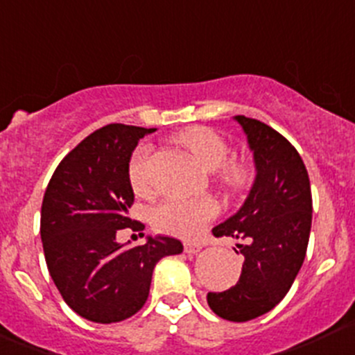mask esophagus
<instances>
[{
    "mask_svg": "<svg viewBox=\"0 0 355 355\" xmlns=\"http://www.w3.org/2000/svg\"><path fill=\"white\" fill-rule=\"evenodd\" d=\"M200 250H202V246H200L198 243H193V241H186L184 243V253L196 254Z\"/></svg>",
    "mask_w": 355,
    "mask_h": 355,
    "instance_id": "esophagus-1",
    "label": "esophagus"
}]
</instances>
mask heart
I'll use <instances>...</instances> for the list:
<instances>
[{
    "label": "heart",
    "instance_id": "heart-1",
    "mask_svg": "<svg viewBox=\"0 0 355 355\" xmlns=\"http://www.w3.org/2000/svg\"><path fill=\"white\" fill-rule=\"evenodd\" d=\"M179 145L186 148L207 171H217L222 165V181L232 189H241L250 181V169L244 164L231 162L229 145L217 131L205 126H193L178 135ZM148 160L150 150L140 147L133 153L128 166L131 188L137 193L148 191ZM218 214V205L214 198H166L152 210V222L157 229L181 237L196 236L208 220Z\"/></svg>",
    "mask_w": 355,
    "mask_h": 355
}]
</instances>
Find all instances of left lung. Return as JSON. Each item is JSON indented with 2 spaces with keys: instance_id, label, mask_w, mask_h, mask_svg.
I'll return each mask as SVG.
<instances>
[{
  "instance_id": "1",
  "label": "left lung",
  "mask_w": 355,
  "mask_h": 355,
  "mask_svg": "<svg viewBox=\"0 0 355 355\" xmlns=\"http://www.w3.org/2000/svg\"><path fill=\"white\" fill-rule=\"evenodd\" d=\"M253 153L254 181L239 210L211 229L214 236L244 239L237 284L208 292L217 316L250 321L272 311L297 277L311 232L313 200L308 171L297 150L268 124L234 116ZM237 253V251H236Z\"/></svg>"
}]
</instances>
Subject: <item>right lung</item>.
<instances>
[{
  "label": "right lung",
  "instance_id": "right-lung-1",
  "mask_svg": "<svg viewBox=\"0 0 355 355\" xmlns=\"http://www.w3.org/2000/svg\"><path fill=\"white\" fill-rule=\"evenodd\" d=\"M155 128L107 124L61 160L41 208L47 270L64 302L94 323H118L144 308L157 261L182 253L181 241L148 236L144 246L118 243L131 227L128 166L140 138Z\"/></svg>",
  "mask_w": 355,
  "mask_h": 355
}]
</instances>
